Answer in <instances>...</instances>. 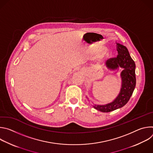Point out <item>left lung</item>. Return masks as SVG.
Returning a JSON list of instances; mask_svg holds the SVG:
<instances>
[{
    "instance_id": "obj_1",
    "label": "left lung",
    "mask_w": 153,
    "mask_h": 153,
    "mask_svg": "<svg viewBox=\"0 0 153 153\" xmlns=\"http://www.w3.org/2000/svg\"><path fill=\"white\" fill-rule=\"evenodd\" d=\"M117 51L118 52L117 57L108 59L105 65L108 69L111 70H116L119 67L123 69L120 73L121 89L117 97L112 102L103 105L93 106L96 110L103 113L111 112L126 105L133 94L136 86V65L134 60L131 57L126 47L118 43H117Z\"/></svg>"
}]
</instances>
